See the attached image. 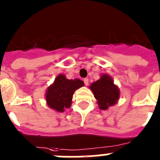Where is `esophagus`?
I'll list each match as a JSON object with an SVG mask.
<instances>
[{
	"instance_id": "34e87169",
	"label": "esophagus",
	"mask_w": 160,
	"mask_h": 160,
	"mask_svg": "<svg viewBox=\"0 0 160 160\" xmlns=\"http://www.w3.org/2000/svg\"><path fill=\"white\" fill-rule=\"evenodd\" d=\"M83 82H84V84L86 85V86H88V79L85 78L84 80H83Z\"/></svg>"
}]
</instances>
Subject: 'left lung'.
Listing matches in <instances>:
<instances>
[{
  "mask_svg": "<svg viewBox=\"0 0 160 160\" xmlns=\"http://www.w3.org/2000/svg\"><path fill=\"white\" fill-rule=\"evenodd\" d=\"M89 88L97 99L98 107L102 110L115 105L120 97L118 88L114 83L113 79L107 74L101 76V78L91 83Z\"/></svg>",
  "mask_w": 160,
  "mask_h": 160,
  "instance_id": "1",
  "label": "left lung"
}]
</instances>
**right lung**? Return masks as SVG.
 Returning <instances> with one entry per match:
<instances>
[{
  "instance_id": "obj_1",
  "label": "right lung",
  "mask_w": 160,
  "mask_h": 160,
  "mask_svg": "<svg viewBox=\"0 0 160 160\" xmlns=\"http://www.w3.org/2000/svg\"><path fill=\"white\" fill-rule=\"evenodd\" d=\"M83 85V82L79 79L68 80L65 75L60 74L46 90V103L56 111L64 112L71 107L74 92Z\"/></svg>"
}]
</instances>
